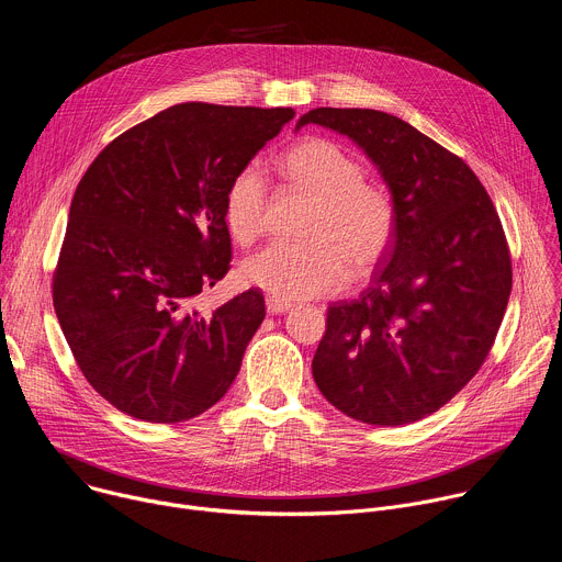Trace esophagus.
Here are the masks:
<instances>
[{
  "instance_id": "esophagus-1",
  "label": "esophagus",
  "mask_w": 562,
  "mask_h": 562,
  "mask_svg": "<svg viewBox=\"0 0 562 562\" xmlns=\"http://www.w3.org/2000/svg\"><path fill=\"white\" fill-rule=\"evenodd\" d=\"M291 308V302L282 300V297H276V295H267V311L269 313H284Z\"/></svg>"
}]
</instances>
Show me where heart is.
Listing matches in <instances>:
<instances>
[{
	"instance_id": "b5f03b06",
	"label": "heart",
	"mask_w": 562,
	"mask_h": 562,
	"mask_svg": "<svg viewBox=\"0 0 562 562\" xmlns=\"http://www.w3.org/2000/svg\"><path fill=\"white\" fill-rule=\"evenodd\" d=\"M282 178L313 198L306 243H273L243 265V280L282 300H306L340 291L351 271L369 273L389 251L397 211L391 191L362 178V165L338 142L311 137L280 159ZM262 176L239 171L224 198V222L239 245L265 228Z\"/></svg>"
}]
</instances>
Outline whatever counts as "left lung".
Returning a JSON list of instances; mask_svg holds the SVG:
<instances>
[{
  "label": "left lung",
  "instance_id": "1",
  "mask_svg": "<svg viewBox=\"0 0 562 562\" xmlns=\"http://www.w3.org/2000/svg\"><path fill=\"white\" fill-rule=\"evenodd\" d=\"M380 169L395 202L391 251L351 302H334L311 369L329 403L367 425H409L487 360L512 293L498 211L464 159L373 109H313Z\"/></svg>",
  "mask_w": 562,
  "mask_h": 562
}]
</instances>
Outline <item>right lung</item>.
<instances>
[{"label":"right lung","mask_w":562,"mask_h":562,"mask_svg":"<svg viewBox=\"0 0 562 562\" xmlns=\"http://www.w3.org/2000/svg\"><path fill=\"white\" fill-rule=\"evenodd\" d=\"M293 109L176 104L115 137L79 180L53 306L89 384L126 416L184 423L228 391L265 319L260 289L213 313L231 269L224 198Z\"/></svg>","instance_id":"1"}]
</instances>
